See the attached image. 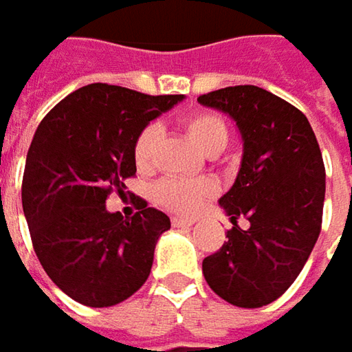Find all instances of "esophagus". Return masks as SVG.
Listing matches in <instances>:
<instances>
[{
    "label": "esophagus",
    "instance_id": "1",
    "mask_svg": "<svg viewBox=\"0 0 352 352\" xmlns=\"http://www.w3.org/2000/svg\"><path fill=\"white\" fill-rule=\"evenodd\" d=\"M194 225V219H184V217H172V227H190Z\"/></svg>",
    "mask_w": 352,
    "mask_h": 352
}]
</instances>
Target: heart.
I'll return each mask as SVG.
<instances>
[{"instance_id":"heart-1","label":"heart","mask_w":352,"mask_h":352,"mask_svg":"<svg viewBox=\"0 0 352 352\" xmlns=\"http://www.w3.org/2000/svg\"><path fill=\"white\" fill-rule=\"evenodd\" d=\"M182 125L186 133L190 135V139L210 156L219 155L231 137L227 121L213 111H194L184 117ZM158 139H160V125L155 121L144 125L141 133L137 135L135 144H133V158L139 170L151 168ZM215 192H217V186L210 178H196V180L164 178L155 186L153 196L156 204L162 206L164 210L180 213V215H190Z\"/></svg>"}]
</instances>
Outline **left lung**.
Masks as SVG:
<instances>
[{
  "label": "left lung",
  "instance_id": "8db88e82",
  "mask_svg": "<svg viewBox=\"0 0 352 352\" xmlns=\"http://www.w3.org/2000/svg\"><path fill=\"white\" fill-rule=\"evenodd\" d=\"M225 111L243 135V162L219 204L231 215L223 247L204 258L210 288L236 307L272 304L294 284L318 241L325 166L307 117L258 86H231L197 98ZM250 219L249 230L236 225Z\"/></svg>",
  "mask_w": 352,
  "mask_h": 352
}]
</instances>
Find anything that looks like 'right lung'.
I'll use <instances>...</instances> for the list:
<instances>
[{
    "mask_svg": "<svg viewBox=\"0 0 352 352\" xmlns=\"http://www.w3.org/2000/svg\"><path fill=\"white\" fill-rule=\"evenodd\" d=\"M184 96H146L89 84L56 103L27 153L21 199L33 249L48 278L89 307L131 298L151 274L166 213L148 208L125 219L105 199L125 190L137 164L133 144L148 121Z\"/></svg>",
    "mask_w": 352,
    "mask_h": 352,
    "instance_id": "1",
    "label": "right lung"
}]
</instances>
